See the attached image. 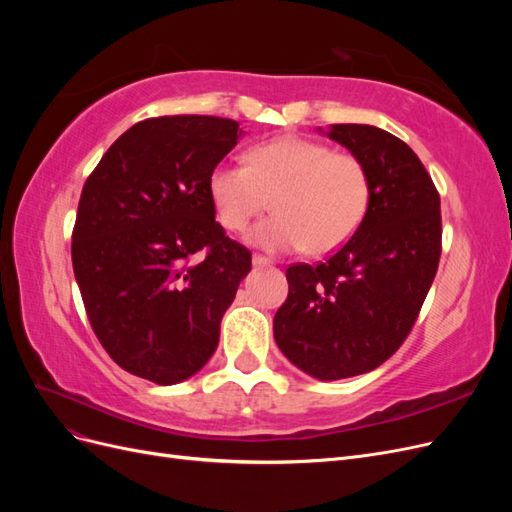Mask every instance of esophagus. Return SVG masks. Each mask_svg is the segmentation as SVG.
Here are the masks:
<instances>
[{
  "label": "esophagus",
  "mask_w": 512,
  "mask_h": 512,
  "mask_svg": "<svg viewBox=\"0 0 512 512\" xmlns=\"http://www.w3.org/2000/svg\"><path fill=\"white\" fill-rule=\"evenodd\" d=\"M252 262H254V267H271L273 265L271 258H265V256H260V254H254Z\"/></svg>",
  "instance_id": "34e87169"
}]
</instances>
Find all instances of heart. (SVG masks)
<instances>
[{"label": "heart", "instance_id": "obj_1", "mask_svg": "<svg viewBox=\"0 0 512 512\" xmlns=\"http://www.w3.org/2000/svg\"><path fill=\"white\" fill-rule=\"evenodd\" d=\"M369 196L361 158L301 136L254 145L245 164L220 162L209 173L211 205L226 230H245L271 200L275 215L247 237L267 252L337 250L361 226Z\"/></svg>", "mask_w": 512, "mask_h": 512}]
</instances>
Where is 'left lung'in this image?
<instances>
[{
  "label": "left lung",
  "mask_w": 512,
  "mask_h": 512,
  "mask_svg": "<svg viewBox=\"0 0 512 512\" xmlns=\"http://www.w3.org/2000/svg\"><path fill=\"white\" fill-rule=\"evenodd\" d=\"M327 136L365 164L369 207L329 260L288 267L273 335L305 374L342 380L376 369L404 344L438 271L442 218L436 185L397 136L363 123H333Z\"/></svg>",
  "instance_id": "left-lung-1"
}]
</instances>
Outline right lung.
<instances>
[{"instance_id": "right-lung-1", "label": "right lung", "mask_w": 512, "mask_h": 512, "mask_svg": "<svg viewBox=\"0 0 512 512\" xmlns=\"http://www.w3.org/2000/svg\"><path fill=\"white\" fill-rule=\"evenodd\" d=\"M241 134L211 115L138 121L83 185L74 277L100 344L138 378L168 386L203 369L252 269L209 198V173ZM198 251L203 261L191 258Z\"/></svg>"}]
</instances>
